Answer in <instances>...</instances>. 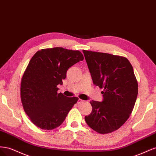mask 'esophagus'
I'll list each match as a JSON object with an SVG mask.
<instances>
[{
  "label": "esophagus",
  "instance_id": "1",
  "mask_svg": "<svg viewBox=\"0 0 156 156\" xmlns=\"http://www.w3.org/2000/svg\"><path fill=\"white\" fill-rule=\"evenodd\" d=\"M83 101H83V100H81V99H79L78 101H77V103H78V104H79V103H83Z\"/></svg>",
  "mask_w": 156,
  "mask_h": 156
}]
</instances>
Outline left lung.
<instances>
[{"label": "left lung", "mask_w": 156, "mask_h": 156, "mask_svg": "<svg viewBox=\"0 0 156 156\" xmlns=\"http://www.w3.org/2000/svg\"><path fill=\"white\" fill-rule=\"evenodd\" d=\"M93 83L103 100L91 101L92 111L84 119L101 134L117 130L129 119L138 94V83L129 61L124 56L83 50Z\"/></svg>", "instance_id": "8db88e82"}]
</instances>
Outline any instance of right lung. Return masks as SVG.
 I'll use <instances>...</instances> for the list:
<instances>
[{
    "label": "right lung",
    "instance_id": "obj_1",
    "mask_svg": "<svg viewBox=\"0 0 156 156\" xmlns=\"http://www.w3.org/2000/svg\"><path fill=\"white\" fill-rule=\"evenodd\" d=\"M79 51L62 48L44 49L30 59L21 83V100L31 122L42 129H53L63 123L77 103V97L58 93L68 69L83 60Z\"/></svg>",
    "mask_w": 156,
    "mask_h": 156
}]
</instances>
